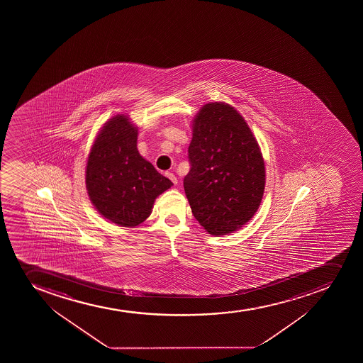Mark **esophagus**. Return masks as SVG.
<instances>
[{
    "mask_svg": "<svg viewBox=\"0 0 363 363\" xmlns=\"http://www.w3.org/2000/svg\"><path fill=\"white\" fill-rule=\"evenodd\" d=\"M165 176L172 181V184H177V179H176V176L172 172H165Z\"/></svg>",
    "mask_w": 363,
    "mask_h": 363,
    "instance_id": "1",
    "label": "esophagus"
}]
</instances>
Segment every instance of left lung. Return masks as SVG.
<instances>
[{"mask_svg":"<svg viewBox=\"0 0 363 363\" xmlns=\"http://www.w3.org/2000/svg\"><path fill=\"white\" fill-rule=\"evenodd\" d=\"M184 191L195 219L213 235L239 230L258 211L265 164L247 123L226 103L203 105L193 121Z\"/></svg>","mask_w":363,"mask_h":363,"instance_id":"1","label":"left lung"}]
</instances>
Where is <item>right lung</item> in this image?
Masks as SVG:
<instances>
[{
	"label": "right lung",
	"mask_w": 363,
	"mask_h": 363,
	"mask_svg": "<svg viewBox=\"0 0 363 363\" xmlns=\"http://www.w3.org/2000/svg\"><path fill=\"white\" fill-rule=\"evenodd\" d=\"M138 129L124 115L108 119L91 147L86 189L94 208L111 223L138 226L172 182L137 150Z\"/></svg>",
	"instance_id": "obj_1"
}]
</instances>
